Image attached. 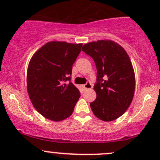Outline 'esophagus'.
Returning <instances> with one entry per match:
<instances>
[{
  "label": "esophagus",
  "mask_w": 160,
  "mask_h": 160,
  "mask_svg": "<svg viewBox=\"0 0 160 160\" xmlns=\"http://www.w3.org/2000/svg\"><path fill=\"white\" fill-rule=\"evenodd\" d=\"M82 88L84 89V90H86V89H90L92 88V84L90 82H87L85 85L82 86Z\"/></svg>",
  "instance_id": "1"
}]
</instances>
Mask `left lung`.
<instances>
[{
	"label": "left lung",
	"mask_w": 160,
	"mask_h": 160,
	"mask_svg": "<svg viewBox=\"0 0 160 160\" xmlns=\"http://www.w3.org/2000/svg\"><path fill=\"white\" fill-rule=\"evenodd\" d=\"M82 51L93 58L97 68L96 98L90 103L92 111L106 122L119 118L129 107L135 93V72L129 56L111 40L88 43Z\"/></svg>",
	"instance_id": "left-lung-1"
}]
</instances>
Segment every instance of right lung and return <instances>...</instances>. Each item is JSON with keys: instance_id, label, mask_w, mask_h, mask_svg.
<instances>
[{"instance_id": "right-lung-1", "label": "right lung", "mask_w": 160, "mask_h": 160, "mask_svg": "<svg viewBox=\"0 0 160 160\" xmlns=\"http://www.w3.org/2000/svg\"><path fill=\"white\" fill-rule=\"evenodd\" d=\"M82 46L52 40L42 46L31 58L27 91L34 108L45 118L58 122L72 114L80 94L70 81V75Z\"/></svg>"}]
</instances>
